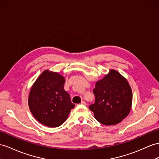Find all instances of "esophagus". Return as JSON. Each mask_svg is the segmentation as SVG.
<instances>
[{
    "label": "esophagus",
    "mask_w": 159,
    "mask_h": 159,
    "mask_svg": "<svg viewBox=\"0 0 159 159\" xmlns=\"http://www.w3.org/2000/svg\"><path fill=\"white\" fill-rule=\"evenodd\" d=\"M80 105H86V102H85L84 101H81V103H80Z\"/></svg>",
    "instance_id": "esophagus-1"
}]
</instances>
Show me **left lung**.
Segmentation results:
<instances>
[{
    "mask_svg": "<svg viewBox=\"0 0 159 159\" xmlns=\"http://www.w3.org/2000/svg\"><path fill=\"white\" fill-rule=\"evenodd\" d=\"M93 93L95 103L89 107L101 124L116 125L127 117L131 110V87L127 80L115 70H110L103 79L97 81Z\"/></svg>",
    "mask_w": 159,
    "mask_h": 159,
    "instance_id": "left-lung-1",
    "label": "left lung"
}]
</instances>
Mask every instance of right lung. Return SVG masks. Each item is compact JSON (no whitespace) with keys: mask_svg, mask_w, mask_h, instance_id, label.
Listing matches in <instances>:
<instances>
[{"mask_svg":"<svg viewBox=\"0 0 159 159\" xmlns=\"http://www.w3.org/2000/svg\"><path fill=\"white\" fill-rule=\"evenodd\" d=\"M64 78L58 72L45 70L32 86L28 103L31 113L41 124L58 127L74 108L75 105L64 89Z\"/></svg>","mask_w":159,"mask_h":159,"instance_id":"add662e5","label":"right lung"}]
</instances>
